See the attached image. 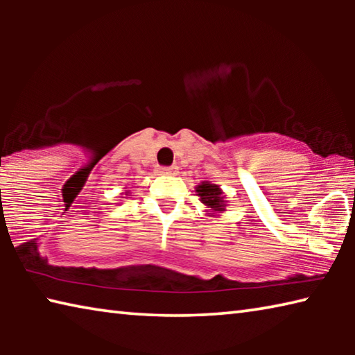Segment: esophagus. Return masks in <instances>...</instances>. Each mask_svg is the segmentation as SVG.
Returning a JSON list of instances; mask_svg holds the SVG:
<instances>
[{
	"label": "esophagus",
	"mask_w": 355,
	"mask_h": 355,
	"mask_svg": "<svg viewBox=\"0 0 355 355\" xmlns=\"http://www.w3.org/2000/svg\"><path fill=\"white\" fill-rule=\"evenodd\" d=\"M158 173L161 175H177L178 173V167L177 166H171V167H159Z\"/></svg>",
	"instance_id": "1"
}]
</instances>
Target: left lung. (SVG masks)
Here are the masks:
<instances>
[{"mask_svg": "<svg viewBox=\"0 0 355 355\" xmlns=\"http://www.w3.org/2000/svg\"><path fill=\"white\" fill-rule=\"evenodd\" d=\"M196 192L199 196V200L208 208L209 216H219L225 211L227 197L219 184H213L209 182H202L196 186Z\"/></svg>", "mask_w": 355, "mask_h": 355, "instance_id": "left-lung-1", "label": "left lung"}]
</instances>
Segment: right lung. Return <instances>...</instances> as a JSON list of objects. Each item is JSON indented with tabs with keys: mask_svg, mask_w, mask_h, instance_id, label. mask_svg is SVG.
I'll return each instance as SVG.
<instances>
[{
	"mask_svg": "<svg viewBox=\"0 0 355 355\" xmlns=\"http://www.w3.org/2000/svg\"><path fill=\"white\" fill-rule=\"evenodd\" d=\"M122 194H123V196H127V197H130V196H131V191L125 188V192H122Z\"/></svg>",
	"mask_w": 355,
	"mask_h": 355,
	"instance_id": "add662e5",
	"label": "right lung"
}]
</instances>
